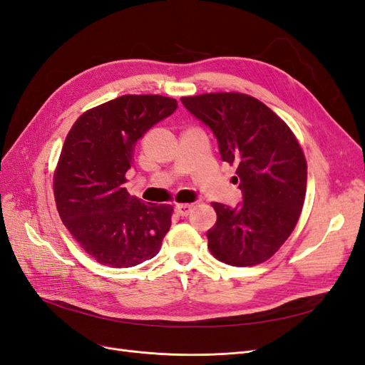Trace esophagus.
Listing matches in <instances>:
<instances>
[{
	"instance_id": "obj_1",
	"label": "esophagus",
	"mask_w": 365,
	"mask_h": 365,
	"mask_svg": "<svg viewBox=\"0 0 365 365\" xmlns=\"http://www.w3.org/2000/svg\"><path fill=\"white\" fill-rule=\"evenodd\" d=\"M192 208H193L192 204H176L175 212H176V215H180V216H187L192 212Z\"/></svg>"
}]
</instances>
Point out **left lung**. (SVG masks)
<instances>
[{"label":"left lung","instance_id":"1","mask_svg":"<svg viewBox=\"0 0 365 365\" xmlns=\"http://www.w3.org/2000/svg\"><path fill=\"white\" fill-rule=\"evenodd\" d=\"M181 102L212 129L222 161L237 165L242 202H213L217 220L207 231L210 251L231 267L268 260L303 208L307 165L300 145L284 121L251 96L212 93Z\"/></svg>","mask_w":365,"mask_h":365}]
</instances>
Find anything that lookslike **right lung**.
<instances>
[{
    "label": "right lung",
    "instance_id": "add662e5",
    "mask_svg": "<svg viewBox=\"0 0 365 365\" xmlns=\"http://www.w3.org/2000/svg\"><path fill=\"white\" fill-rule=\"evenodd\" d=\"M178 108L163 96H121L77 118L54 172L63 225L98 263L130 268L155 257L172 224V205L145 204L123 184L135 143Z\"/></svg>",
    "mask_w": 365,
    "mask_h": 365
}]
</instances>
